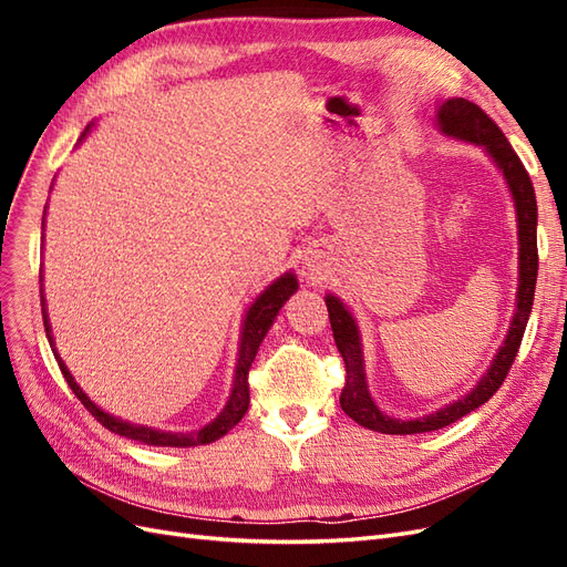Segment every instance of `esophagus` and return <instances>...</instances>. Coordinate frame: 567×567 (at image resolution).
Segmentation results:
<instances>
[{"mask_svg": "<svg viewBox=\"0 0 567 567\" xmlns=\"http://www.w3.org/2000/svg\"><path fill=\"white\" fill-rule=\"evenodd\" d=\"M305 265H307V269H312V267H315V265H312V262H305Z\"/></svg>", "mask_w": 567, "mask_h": 567, "instance_id": "1", "label": "esophagus"}]
</instances>
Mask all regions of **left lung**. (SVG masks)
Listing matches in <instances>:
<instances>
[{
    "mask_svg": "<svg viewBox=\"0 0 567 567\" xmlns=\"http://www.w3.org/2000/svg\"><path fill=\"white\" fill-rule=\"evenodd\" d=\"M435 125L442 136L463 144L480 146L487 158L499 169L506 188L513 200L518 221V290H516V310H513L511 326L502 348L496 350L487 371L480 375V381L463 394V398L431 411L425 416L416 419H394L381 406L375 404L373 394L367 381V364H364V342L359 323L350 307L338 296L326 293V307H329V319L333 329V340L338 352L346 362V388L340 392V406L346 414L359 425L369 427L375 433L385 435H416L431 433L440 427L458 421L461 416L471 414L477 406H483L492 394L502 388L506 373L518 354L525 326L532 312V300H535L537 286V200L535 188H532L527 169L523 167L516 151L511 148L504 132L496 127L492 120L480 111V106L471 104L466 99H444L435 109Z\"/></svg>",
    "mask_w": 567,
    "mask_h": 567,
    "instance_id": "obj_1",
    "label": "left lung"
}]
</instances>
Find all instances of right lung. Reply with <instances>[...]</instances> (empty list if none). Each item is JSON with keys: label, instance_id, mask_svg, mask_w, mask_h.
Listing matches in <instances>:
<instances>
[{"label": "right lung", "instance_id": "add662e5", "mask_svg": "<svg viewBox=\"0 0 567 567\" xmlns=\"http://www.w3.org/2000/svg\"><path fill=\"white\" fill-rule=\"evenodd\" d=\"M92 130H94V120H92L87 127H84V132L80 136V144L87 140ZM51 184H54V182H51ZM44 217H47V210H44ZM44 217H42V231H44ZM42 238H44V234H42ZM40 281H42V277H40ZM296 290H298L296 271H284L279 279H274L262 290V293H257L255 300L246 307V315H244V321H241V338H238V354H236L234 381H231V392H229V398H227V404L221 406V411L210 423H205L203 427H198V431H192V433L161 431V427H153V425L132 423V421H125V419L109 414L106 409H101L94 400H90V394L75 383L73 373L68 371L65 362H63L59 350H56L54 336H51V323H49L47 300H44V290L42 288H40V296H42V317H44V331H47V338H49V346H51V350H54V357H56V362L61 367L63 379L68 381V385H71V390L75 392V398L84 406H87L90 414L101 425L109 427V431L115 433V435H123L127 440H136V442H142V444H148V447H182V450H186V447H198V444H210V442H215L219 437H225L231 431V427L246 416L248 404H250L248 369L255 362V354H257V350H260L265 336L271 329V323L277 321L279 310L286 305V300L296 293Z\"/></svg>", "mask_w": 567, "mask_h": 567}]
</instances>
